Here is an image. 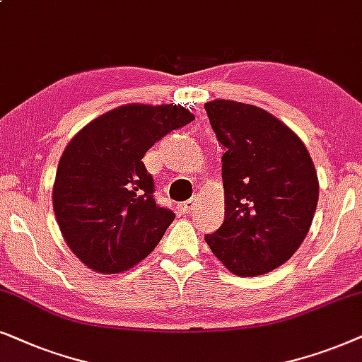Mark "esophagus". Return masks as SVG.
<instances>
[{"instance_id":"obj_1","label":"esophagus","mask_w":362,"mask_h":362,"mask_svg":"<svg viewBox=\"0 0 362 362\" xmlns=\"http://www.w3.org/2000/svg\"><path fill=\"white\" fill-rule=\"evenodd\" d=\"M195 205H197V197H194V199L184 202V204L180 205V210L184 211V214H192V210L195 209Z\"/></svg>"}]
</instances>
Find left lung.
Returning <instances> with one entry per match:
<instances>
[{
    "label": "left lung",
    "instance_id": "8db88e82",
    "mask_svg": "<svg viewBox=\"0 0 362 362\" xmlns=\"http://www.w3.org/2000/svg\"><path fill=\"white\" fill-rule=\"evenodd\" d=\"M225 148V220L206 235L211 253L237 276H258L288 262L310 231L320 182L300 137L252 104H205Z\"/></svg>",
    "mask_w": 362,
    "mask_h": 362
}]
</instances>
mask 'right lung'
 Instances as JSON below:
<instances>
[{
  "instance_id": "right-lung-1",
  "label": "right lung",
  "mask_w": 362,
  "mask_h": 362,
  "mask_svg": "<svg viewBox=\"0 0 362 362\" xmlns=\"http://www.w3.org/2000/svg\"><path fill=\"white\" fill-rule=\"evenodd\" d=\"M194 119L180 104H125L90 120L66 146L52 209L67 247L93 272H125L162 240L175 215L156 204L142 158Z\"/></svg>"
}]
</instances>
